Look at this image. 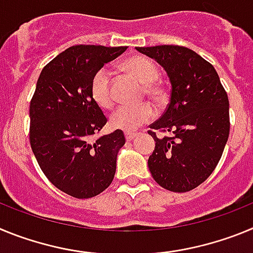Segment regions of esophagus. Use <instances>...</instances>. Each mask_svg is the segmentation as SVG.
<instances>
[{
	"label": "esophagus",
	"mask_w": 253,
	"mask_h": 253,
	"mask_svg": "<svg viewBox=\"0 0 253 253\" xmlns=\"http://www.w3.org/2000/svg\"><path fill=\"white\" fill-rule=\"evenodd\" d=\"M135 137H137V133H129V131L125 133V139L126 140H133Z\"/></svg>",
	"instance_id": "1"
}]
</instances>
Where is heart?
Instances as JSON below:
<instances>
[{
    "label": "heart",
    "instance_id": "1",
    "mask_svg": "<svg viewBox=\"0 0 253 253\" xmlns=\"http://www.w3.org/2000/svg\"><path fill=\"white\" fill-rule=\"evenodd\" d=\"M122 68L139 82L147 84L146 93L152 99H158L161 91L157 86L149 84L158 77V69L149 58L143 55L128 58L122 64ZM91 96L93 101L104 109H110L114 104L113 90H111V76L106 68L99 69L91 80ZM154 110L149 104L142 105H122L110 116L113 128L124 131H134L140 125L149 122L153 118Z\"/></svg>",
    "mask_w": 253,
    "mask_h": 253
}]
</instances>
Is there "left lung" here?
<instances>
[{"label": "left lung", "instance_id": "1", "mask_svg": "<svg viewBox=\"0 0 253 253\" xmlns=\"http://www.w3.org/2000/svg\"><path fill=\"white\" fill-rule=\"evenodd\" d=\"M163 67L171 82L166 111L149 125L156 142L148 158L154 181L186 193L215 169L229 137V101L214 67L180 45L137 46ZM156 131L169 133L158 138Z\"/></svg>", "mask_w": 253, "mask_h": 253}]
</instances>
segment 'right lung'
<instances>
[{"label": "right lung", "instance_id": "add662e5", "mask_svg": "<svg viewBox=\"0 0 253 253\" xmlns=\"http://www.w3.org/2000/svg\"><path fill=\"white\" fill-rule=\"evenodd\" d=\"M126 46L73 45L43 68L30 102V146L51 184L77 199L99 195L110 186L123 130L91 143L107 119L91 96V80Z\"/></svg>", "mask_w": 253, "mask_h": 253}]
</instances>
